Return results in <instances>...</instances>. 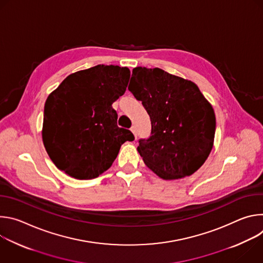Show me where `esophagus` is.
Returning <instances> with one entry per match:
<instances>
[{
	"label": "esophagus",
	"mask_w": 263,
	"mask_h": 263,
	"mask_svg": "<svg viewBox=\"0 0 263 263\" xmlns=\"http://www.w3.org/2000/svg\"><path fill=\"white\" fill-rule=\"evenodd\" d=\"M131 132L134 134V136H135V138H136V130H135V127H134V126L131 127Z\"/></svg>",
	"instance_id": "1"
}]
</instances>
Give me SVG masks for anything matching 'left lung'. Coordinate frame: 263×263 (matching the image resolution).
<instances>
[{
  "label": "left lung",
  "mask_w": 263,
  "mask_h": 263,
  "mask_svg": "<svg viewBox=\"0 0 263 263\" xmlns=\"http://www.w3.org/2000/svg\"><path fill=\"white\" fill-rule=\"evenodd\" d=\"M128 89L151 119V136L137 146L145 165L164 180L197 172L211 152L216 124L197 84L158 67L138 66Z\"/></svg>",
  "instance_id": "8db88e82"
}]
</instances>
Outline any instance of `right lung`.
Wrapping results in <instances>:
<instances>
[{
	"label": "right lung",
	"instance_id": "add662e5",
	"mask_svg": "<svg viewBox=\"0 0 263 263\" xmlns=\"http://www.w3.org/2000/svg\"><path fill=\"white\" fill-rule=\"evenodd\" d=\"M130 69L99 64L67 76L45 104L43 141L51 160L68 176L99 177L116 160L121 145L134 140L118 127L112 108L126 91Z\"/></svg>",
	"mask_w": 263,
	"mask_h": 263
}]
</instances>
